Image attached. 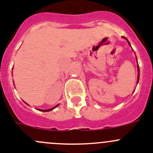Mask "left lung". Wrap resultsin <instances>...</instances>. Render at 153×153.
<instances>
[{"label":"left lung","mask_w":153,"mask_h":153,"mask_svg":"<svg viewBox=\"0 0 153 153\" xmlns=\"http://www.w3.org/2000/svg\"><path fill=\"white\" fill-rule=\"evenodd\" d=\"M124 38H125V39H126V40H127V38H126V37H124ZM127 41L128 42V40H127ZM128 43H129V45H130V46H131V44H130V43H129V42H128ZM137 68H138V76H137V83L138 81H139V77H140V69H139V65H137Z\"/></svg>","instance_id":"left-lung-1"}]
</instances>
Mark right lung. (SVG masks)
Instances as JSON below:
<instances>
[{
  "instance_id": "add662e5",
  "label": "right lung",
  "mask_w": 153,
  "mask_h": 153,
  "mask_svg": "<svg viewBox=\"0 0 153 153\" xmlns=\"http://www.w3.org/2000/svg\"><path fill=\"white\" fill-rule=\"evenodd\" d=\"M56 107H58V105H57V106H56V107H53V108L49 109V110H40V109H39L38 110H40V111H43V112H48V111H50V110H53V109H54V108H56Z\"/></svg>"
}]
</instances>
